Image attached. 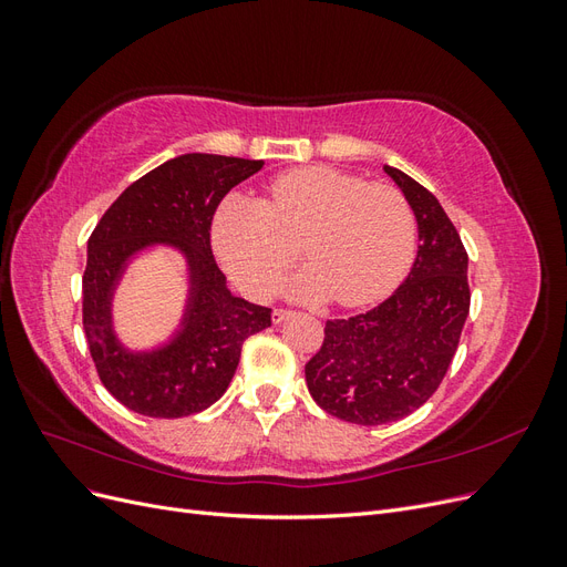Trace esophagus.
<instances>
[{"label":"esophagus","mask_w":567,"mask_h":567,"mask_svg":"<svg viewBox=\"0 0 567 567\" xmlns=\"http://www.w3.org/2000/svg\"><path fill=\"white\" fill-rule=\"evenodd\" d=\"M290 315H293V312H288V310H274V312H271V321H274V323H281V321H286Z\"/></svg>","instance_id":"obj_1"}]
</instances>
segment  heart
<instances>
[{
    "label": "heart",
    "instance_id": "1",
    "mask_svg": "<svg viewBox=\"0 0 567 567\" xmlns=\"http://www.w3.org/2000/svg\"><path fill=\"white\" fill-rule=\"evenodd\" d=\"M300 300L329 296L346 307L388 296L416 246V217L400 188L364 184L333 167L307 165L274 177L267 198L229 194L213 217V248L229 277L255 298L269 296L296 260Z\"/></svg>",
    "mask_w": 567,
    "mask_h": 567
}]
</instances>
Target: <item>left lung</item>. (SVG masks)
<instances>
[{
  "label": "left lung",
  "mask_w": 567,
  "mask_h": 567,
  "mask_svg": "<svg viewBox=\"0 0 567 567\" xmlns=\"http://www.w3.org/2000/svg\"><path fill=\"white\" fill-rule=\"evenodd\" d=\"M383 169L414 210L416 260L379 307L326 321L323 346L305 364L312 400L357 425L400 421L433 398L471 307L468 255L452 219L416 179L398 167Z\"/></svg>",
  "instance_id": "8db88e82"
}]
</instances>
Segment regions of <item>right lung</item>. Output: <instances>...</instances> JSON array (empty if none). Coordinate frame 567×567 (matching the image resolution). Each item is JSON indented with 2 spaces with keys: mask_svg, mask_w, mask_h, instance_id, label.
Listing matches in <instances>:
<instances>
[{
  "mask_svg": "<svg viewBox=\"0 0 567 567\" xmlns=\"http://www.w3.org/2000/svg\"><path fill=\"white\" fill-rule=\"evenodd\" d=\"M262 161L184 153L130 184L87 241L82 326L101 383L153 419H182L227 392L246 338L271 326L269 307L236 298L210 250L219 200ZM163 245L187 265V300L176 333L151 351H132L114 333L112 298L134 256Z\"/></svg>",
  "mask_w": 567,
  "mask_h": 567,
  "instance_id": "1",
  "label": "right lung"
}]
</instances>
